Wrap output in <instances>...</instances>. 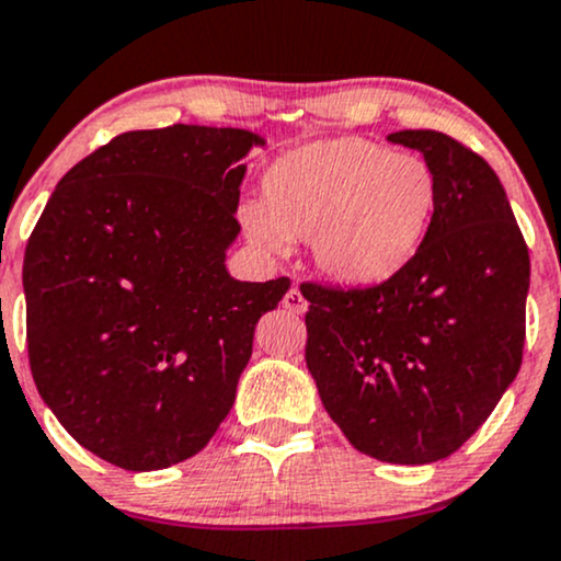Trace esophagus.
<instances>
[{"label": "esophagus", "instance_id": "34e87169", "mask_svg": "<svg viewBox=\"0 0 561 561\" xmlns=\"http://www.w3.org/2000/svg\"><path fill=\"white\" fill-rule=\"evenodd\" d=\"M282 306H285L287 310H293V313H306L308 310V300L302 298V293L298 287H293L289 293L285 295V300H282Z\"/></svg>", "mask_w": 561, "mask_h": 561}]
</instances>
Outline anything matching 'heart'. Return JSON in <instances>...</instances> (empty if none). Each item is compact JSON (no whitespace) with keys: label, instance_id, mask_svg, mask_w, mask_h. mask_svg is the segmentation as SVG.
Wrapping results in <instances>:
<instances>
[{"label":"heart","instance_id":"1","mask_svg":"<svg viewBox=\"0 0 561 561\" xmlns=\"http://www.w3.org/2000/svg\"><path fill=\"white\" fill-rule=\"evenodd\" d=\"M438 174L415 153L342 135L306 144L263 174L261 204L240 221L268 248L313 240L323 274L345 285L387 279L417 253L438 204Z\"/></svg>","mask_w":561,"mask_h":561}]
</instances>
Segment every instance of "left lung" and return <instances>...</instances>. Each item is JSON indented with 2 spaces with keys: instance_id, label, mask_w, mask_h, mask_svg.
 <instances>
[{
  "instance_id": "left-lung-1",
  "label": "left lung",
  "mask_w": 561,
  "mask_h": 561,
  "mask_svg": "<svg viewBox=\"0 0 561 561\" xmlns=\"http://www.w3.org/2000/svg\"><path fill=\"white\" fill-rule=\"evenodd\" d=\"M438 174L426 240L370 287L302 289L306 363L347 442L381 462L449 457L515 381L530 255L496 172L460 140L400 130Z\"/></svg>"
}]
</instances>
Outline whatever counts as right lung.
<instances>
[{
	"mask_svg": "<svg viewBox=\"0 0 561 561\" xmlns=\"http://www.w3.org/2000/svg\"><path fill=\"white\" fill-rule=\"evenodd\" d=\"M240 127L130 130L54 187L23 263L38 394L80 447L125 470L198 455L232 410L255 323L289 289L232 279Z\"/></svg>",
	"mask_w": 561,
	"mask_h": 561,
	"instance_id": "right-lung-1",
	"label": "right lung"
}]
</instances>
